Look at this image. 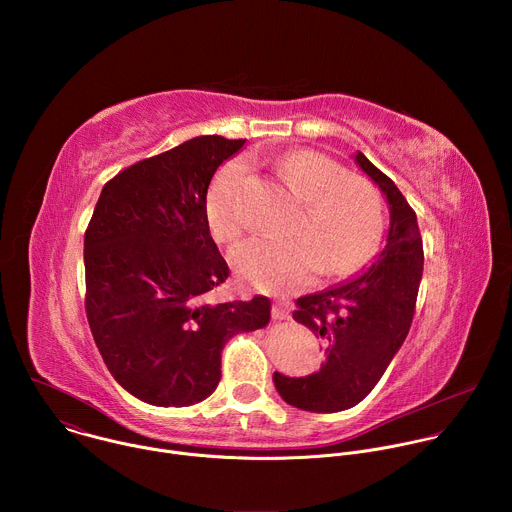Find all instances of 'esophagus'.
<instances>
[{
	"instance_id": "1",
	"label": "esophagus",
	"mask_w": 512,
	"mask_h": 512,
	"mask_svg": "<svg viewBox=\"0 0 512 512\" xmlns=\"http://www.w3.org/2000/svg\"><path fill=\"white\" fill-rule=\"evenodd\" d=\"M271 316H273V320H289V310L281 302H275L271 308Z\"/></svg>"
}]
</instances>
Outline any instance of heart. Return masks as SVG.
Wrapping results in <instances>:
<instances>
[{"instance_id":"1","label":"heart","mask_w":512,"mask_h":512,"mask_svg":"<svg viewBox=\"0 0 512 512\" xmlns=\"http://www.w3.org/2000/svg\"><path fill=\"white\" fill-rule=\"evenodd\" d=\"M277 170L306 208L296 237H257L239 245L233 265L249 285L289 294L306 287L322 269L332 277L360 271L381 249L385 237V200L379 188L336 160L314 152H291ZM247 168L229 162L206 196V221L216 241L233 243L251 225L245 204Z\"/></svg>"}]
</instances>
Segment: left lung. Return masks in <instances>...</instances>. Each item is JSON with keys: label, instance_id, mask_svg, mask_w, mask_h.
Wrapping results in <instances>:
<instances>
[{"label": "left lung", "instance_id": "left-lung-1", "mask_svg": "<svg viewBox=\"0 0 512 512\" xmlns=\"http://www.w3.org/2000/svg\"><path fill=\"white\" fill-rule=\"evenodd\" d=\"M356 164L387 196V245L369 271L296 302L294 320L326 344L320 371L298 379L273 375L285 403L314 413L350 409L375 389L407 338L423 273V241L415 210L367 156L358 152Z\"/></svg>", "mask_w": 512, "mask_h": 512}]
</instances>
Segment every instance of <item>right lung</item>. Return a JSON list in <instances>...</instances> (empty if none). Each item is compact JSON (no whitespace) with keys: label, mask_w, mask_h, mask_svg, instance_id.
Segmentation results:
<instances>
[{"label":"right lung","mask_w":512,"mask_h":512,"mask_svg":"<svg viewBox=\"0 0 512 512\" xmlns=\"http://www.w3.org/2000/svg\"><path fill=\"white\" fill-rule=\"evenodd\" d=\"M245 139L202 135L113 176L85 233V310L115 381L158 407L206 399L239 332L265 328L271 302L210 304L229 265L206 221L208 184Z\"/></svg>","instance_id":"obj_1"}]
</instances>
